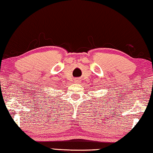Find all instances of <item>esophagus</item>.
Segmentation results:
<instances>
[{
  "label": "esophagus",
  "instance_id": "esophagus-1",
  "mask_svg": "<svg viewBox=\"0 0 153 153\" xmlns=\"http://www.w3.org/2000/svg\"><path fill=\"white\" fill-rule=\"evenodd\" d=\"M79 82H80V79H75V83H79Z\"/></svg>",
  "mask_w": 153,
  "mask_h": 153
}]
</instances>
